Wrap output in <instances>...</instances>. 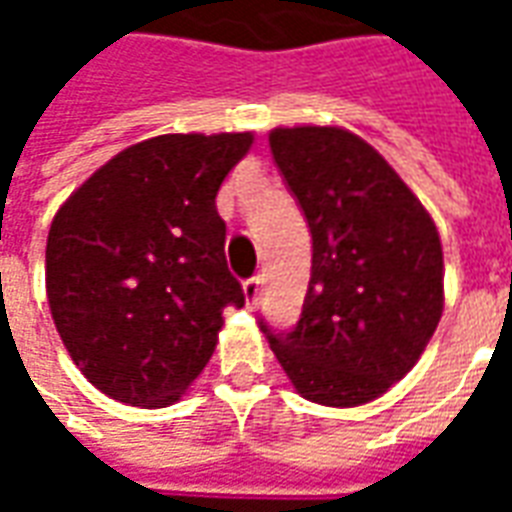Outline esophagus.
<instances>
[{"label": "esophagus", "instance_id": "34e87169", "mask_svg": "<svg viewBox=\"0 0 512 512\" xmlns=\"http://www.w3.org/2000/svg\"><path fill=\"white\" fill-rule=\"evenodd\" d=\"M244 296L249 307H255L257 299H260V277L244 279Z\"/></svg>", "mask_w": 512, "mask_h": 512}]
</instances>
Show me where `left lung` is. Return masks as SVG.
I'll use <instances>...</instances> for the list:
<instances>
[{
	"mask_svg": "<svg viewBox=\"0 0 512 512\" xmlns=\"http://www.w3.org/2000/svg\"><path fill=\"white\" fill-rule=\"evenodd\" d=\"M268 145L310 227L312 271L296 329H260L301 397L334 408L370 403L417 365L439 326V230L362 136L274 128Z\"/></svg>",
	"mask_w": 512,
	"mask_h": 512,
	"instance_id": "8db88e82",
	"label": "left lung"
}]
</instances>
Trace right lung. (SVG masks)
I'll use <instances>...</instances> for the list:
<instances>
[{
	"instance_id": "add662e5",
	"label": "right lung",
	"mask_w": 512,
	"mask_h": 512,
	"mask_svg": "<svg viewBox=\"0 0 512 512\" xmlns=\"http://www.w3.org/2000/svg\"><path fill=\"white\" fill-rule=\"evenodd\" d=\"M252 139H145L95 169L54 216L51 318L84 378L112 400L172 406L213 356L224 307H244L216 194Z\"/></svg>"
}]
</instances>
